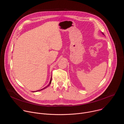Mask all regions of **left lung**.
Instances as JSON below:
<instances>
[{
    "mask_svg": "<svg viewBox=\"0 0 124 124\" xmlns=\"http://www.w3.org/2000/svg\"><path fill=\"white\" fill-rule=\"evenodd\" d=\"M102 33V34H103V35H104V34H103V33Z\"/></svg>",
    "mask_w": 124,
    "mask_h": 124,
    "instance_id": "left-lung-1",
    "label": "left lung"
}]
</instances>
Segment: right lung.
Returning a JSON list of instances; mask_svg holds the SVG:
<instances>
[{
  "mask_svg": "<svg viewBox=\"0 0 124 124\" xmlns=\"http://www.w3.org/2000/svg\"><path fill=\"white\" fill-rule=\"evenodd\" d=\"M51 79H52V77H51V78H50V81H49V84L47 85V86H46L45 87H44V88H43V89H41V90H37V91H33V92H38V91H41V90H44V89H46V88H47L50 84H51Z\"/></svg>",
  "mask_w": 124,
  "mask_h": 124,
  "instance_id": "obj_1",
  "label": "right lung"
}]
</instances>
